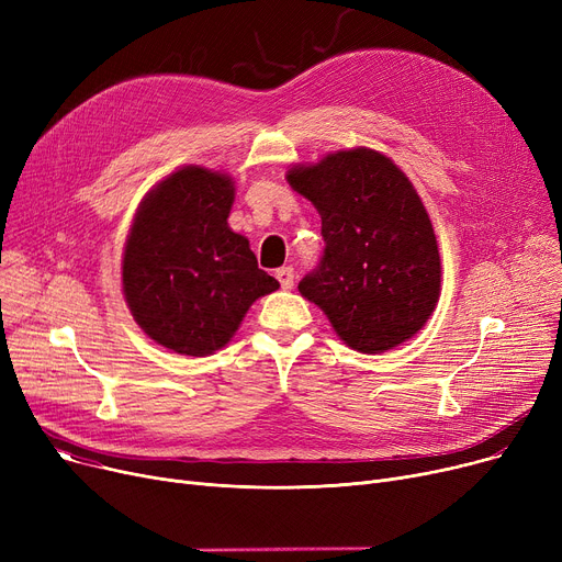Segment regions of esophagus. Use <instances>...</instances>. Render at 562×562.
<instances>
[{
    "label": "esophagus",
    "mask_w": 562,
    "mask_h": 562,
    "mask_svg": "<svg viewBox=\"0 0 562 562\" xmlns=\"http://www.w3.org/2000/svg\"><path fill=\"white\" fill-rule=\"evenodd\" d=\"M276 278H278L280 286H282L284 291H289V289L293 286V269H291V266H282V269H278V271H276Z\"/></svg>",
    "instance_id": "esophagus-1"
}]
</instances>
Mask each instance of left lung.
I'll return each mask as SVG.
<instances>
[{
  "mask_svg": "<svg viewBox=\"0 0 562 562\" xmlns=\"http://www.w3.org/2000/svg\"><path fill=\"white\" fill-rule=\"evenodd\" d=\"M293 191L321 216L326 241L301 296L360 352H385L415 337L441 286L437 236L407 175L371 147H352L286 170Z\"/></svg>",
  "mask_w": 562,
  "mask_h": 562,
  "instance_id": "obj_1",
  "label": "left lung"
}]
</instances>
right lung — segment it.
<instances>
[{
  "instance_id": "add662e5",
  "label": "right lung",
  "mask_w": 562,
  "mask_h": 562,
  "mask_svg": "<svg viewBox=\"0 0 562 562\" xmlns=\"http://www.w3.org/2000/svg\"><path fill=\"white\" fill-rule=\"evenodd\" d=\"M234 180L204 166L166 175L140 200L123 250V296L140 330L180 356L221 350L250 305L280 286L227 225Z\"/></svg>"
}]
</instances>
